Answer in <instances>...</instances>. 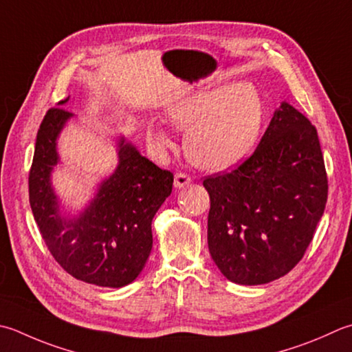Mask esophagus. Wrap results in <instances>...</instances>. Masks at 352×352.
<instances>
[{
	"label": "esophagus",
	"mask_w": 352,
	"mask_h": 352,
	"mask_svg": "<svg viewBox=\"0 0 352 352\" xmlns=\"http://www.w3.org/2000/svg\"><path fill=\"white\" fill-rule=\"evenodd\" d=\"M190 182L192 180H190V177L188 174H184V172H177L174 186L177 189H182V188H186V186H189Z\"/></svg>",
	"instance_id": "esophagus-1"
}]
</instances>
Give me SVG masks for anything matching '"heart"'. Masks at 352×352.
Returning <instances> with one entry per match:
<instances>
[{
  "instance_id": "b5f03b06",
  "label": "heart",
  "mask_w": 352,
  "mask_h": 352,
  "mask_svg": "<svg viewBox=\"0 0 352 352\" xmlns=\"http://www.w3.org/2000/svg\"><path fill=\"white\" fill-rule=\"evenodd\" d=\"M168 117L186 131L184 149L198 168L224 170L250 154L264 122L261 94L249 82L192 93L168 107ZM148 142L157 153L170 148L158 122L148 126Z\"/></svg>"
}]
</instances>
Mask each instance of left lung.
<instances>
[{
  "label": "left lung",
  "instance_id": "8db88e82",
  "mask_svg": "<svg viewBox=\"0 0 352 352\" xmlns=\"http://www.w3.org/2000/svg\"><path fill=\"white\" fill-rule=\"evenodd\" d=\"M203 186L210 197L209 252L224 276L241 285L279 279L304 258L325 210L318 131L282 102L254 153Z\"/></svg>",
  "mask_w": 352,
  "mask_h": 352
}]
</instances>
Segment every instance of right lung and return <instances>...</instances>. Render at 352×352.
Returning <instances> with one entry per match:
<instances>
[{
  "label": "right lung",
  "instance_id": "1",
  "mask_svg": "<svg viewBox=\"0 0 352 352\" xmlns=\"http://www.w3.org/2000/svg\"><path fill=\"white\" fill-rule=\"evenodd\" d=\"M47 111L36 135L29 174L30 208L56 263L73 278L99 287L131 284L153 249V218L170 192L174 175L119 140V164L93 201L76 218L60 215L50 175L59 162L56 140L73 117L60 105Z\"/></svg>",
  "mask_w": 352,
  "mask_h": 352
}]
</instances>
